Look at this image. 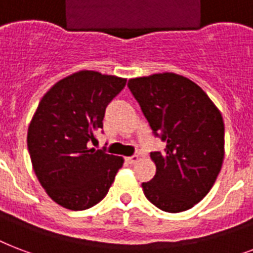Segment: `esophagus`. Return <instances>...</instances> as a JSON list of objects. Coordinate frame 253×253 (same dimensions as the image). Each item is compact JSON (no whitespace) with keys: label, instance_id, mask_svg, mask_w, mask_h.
Segmentation results:
<instances>
[{"label":"esophagus","instance_id":"34e87169","mask_svg":"<svg viewBox=\"0 0 253 253\" xmlns=\"http://www.w3.org/2000/svg\"><path fill=\"white\" fill-rule=\"evenodd\" d=\"M138 159H139V158H138V155H132V157L126 158V162L128 163V165H134V163H136V162H138Z\"/></svg>","mask_w":253,"mask_h":253}]
</instances>
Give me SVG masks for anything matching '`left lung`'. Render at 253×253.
<instances>
[{"label":"left lung","mask_w":253,"mask_h":253,"mask_svg":"<svg viewBox=\"0 0 253 253\" xmlns=\"http://www.w3.org/2000/svg\"><path fill=\"white\" fill-rule=\"evenodd\" d=\"M152 134L165 151L150 157L157 172L142 183L146 198L166 212L199 203L216 180L224 159V122L208 95L186 77L163 73L128 81Z\"/></svg>","instance_id":"8db88e82"}]
</instances>
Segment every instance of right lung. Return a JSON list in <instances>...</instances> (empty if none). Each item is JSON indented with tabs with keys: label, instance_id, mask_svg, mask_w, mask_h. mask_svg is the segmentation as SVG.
I'll return each instance as SVG.
<instances>
[{
	"label": "right lung",
	"instance_id": "obj_1",
	"mask_svg": "<svg viewBox=\"0 0 253 253\" xmlns=\"http://www.w3.org/2000/svg\"><path fill=\"white\" fill-rule=\"evenodd\" d=\"M125 86V78L78 71L40 102L28 130L29 154L41 186L59 206L84 211L107 195L123 158L90 148V142H96L106 107Z\"/></svg>",
	"mask_w": 253,
	"mask_h": 253
}]
</instances>
